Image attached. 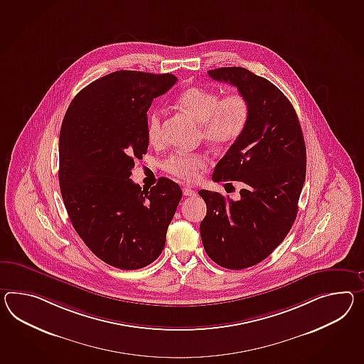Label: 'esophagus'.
<instances>
[{
	"instance_id": "1",
	"label": "esophagus",
	"mask_w": 364,
	"mask_h": 364,
	"mask_svg": "<svg viewBox=\"0 0 364 364\" xmlns=\"http://www.w3.org/2000/svg\"><path fill=\"white\" fill-rule=\"evenodd\" d=\"M183 193H184V196H186V197H193L197 192H196L195 189H192V188H189V186L186 188H186H183Z\"/></svg>"
}]
</instances>
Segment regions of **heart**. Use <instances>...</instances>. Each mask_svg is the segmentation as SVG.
<instances>
[{"mask_svg":"<svg viewBox=\"0 0 364 364\" xmlns=\"http://www.w3.org/2000/svg\"><path fill=\"white\" fill-rule=\"evenodd\" d=\"M178 107L186 114L201 124V135L214 147H226L237 142L247 129L250 121V102L240 93H231L225 97L212 89L193 87L178 95ZM163 112L151 110L146 122V134L152 144L161 141ZM208 158L201 152L172 154L163 163V168L175 178L193 181L198 171L204 168Z\"/></svg>","mask_w":364,"mask_h":364,"instance_id":"heart-1","label":"heart"}]
</instances>
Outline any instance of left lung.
<instances>
[{"mask_svg":"<svg viewBox=\"0 0 364 364\" xmlns=\"http://www.w3.org/2000/svg\"><path fill=\"white\" fill-rule=\"evenodd\" d=\"M237 87L250 102V121L213 172L214 181H240V200L201 189L200 225L208 257L228 269L264 260L291 230L306 173L301 126L289 100L271 81L242 67L208 71Z\"/></svg>","mask_w":364,"mask_h":364,"instance_id":"8db88e82","label":"left lung"}]
</instances>
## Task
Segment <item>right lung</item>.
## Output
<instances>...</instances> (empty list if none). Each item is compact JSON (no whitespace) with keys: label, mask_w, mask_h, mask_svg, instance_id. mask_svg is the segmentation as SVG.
Returning <instances> with one entry per match:
<instances>
[{"label":"right lung","mask_w":364,"mask_h":364,"mask_svg":"<svg viewBox=\"0 0 364 364\" xmlns=\"http://www.w3.org/2000/svg\"><path fill=\"white\" fill-rule=\"evenodd\" d=\"M178 77L117 71L72 100L59 138V186L67 213L89 250L119 269L156 260L183 192L160 178L151 189L130 178L147 152V110Z\"/></svg>","instance_id":"add662e5"}]
</instances>
